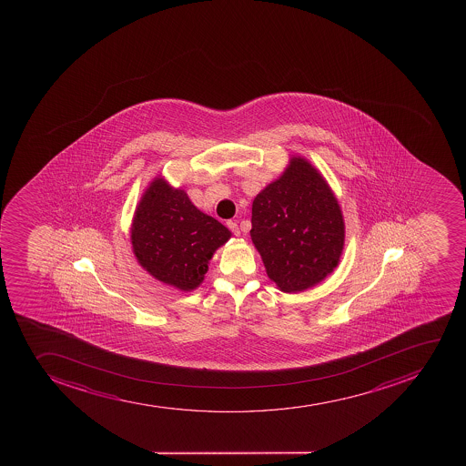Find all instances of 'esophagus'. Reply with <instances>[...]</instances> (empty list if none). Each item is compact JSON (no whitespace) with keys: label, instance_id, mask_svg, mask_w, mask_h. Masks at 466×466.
<instances>
[{"label":"esophagus","instance_id":"34e87169","mask_svg":"<svg viewBox=\"0 0 466 466\" xmlns=\"http://www.w3.org/2000/svg\"><path fill=\"white\" fill-rule=\"evenodd\" d=\"M228 228L232 230V234H234V236H240V228L237 225L236 220L228 221Z\"/></svg>","mask_w":466,"mask_h":466}]
</instances>
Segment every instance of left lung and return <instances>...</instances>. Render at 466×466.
I'll return each mask as SVG.
<instances>
[{"instance_id":"obj_1","label":"left lung","mask_w":466,"mask_h":466,"mask_svg":"<svg viewBox=\"0 0 466 466\" xmlns=\"http://www.w3.org/2000/svg\"><path fill=\"white\" fill-rule=\"evenodd\" d=\"M250 237L268 278L282 291L295 293L336 268L345 225L322 176L309 162L293 157L286 173L255 198Z\"/></svg>"}]
</instances>
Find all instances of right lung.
Segmentation results:
<instances>
[{
    "instance_id": "add662e5",
    "label": "right lung",
    "mask_w": 466,
    "mask_h": 466,
    "mask_svg": "<svg viewBox=\"0 0 466 466\" xmlns=\"http://www.w3.org/2000/svg\"><path fill=\"white\" fill-rule=\"evenodd\" d=\"M230 232L203 214L182 189L162 179L146 191L132 226V245L139 264L159 281L193 290L203 281L208 261Z\"/></svg>"
}]
</instances>
